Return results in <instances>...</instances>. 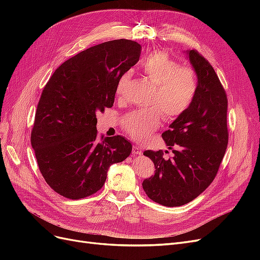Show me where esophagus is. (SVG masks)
Returning <instances> with one entry per match:
<instances>
[{
  "instance_id": "1",
  "label": "esophagus",
  "mask_w": 260,
  "mask_h": 260,
  "mask_svg": "<svg viewBox=\"0 0 260 260\" xmlns=\"http://www.w3.org/2000/svg\"><path fill=\"white\" fill-rule=\"evenodd\" d=\"M132 153H133V155H141L142 154V148H141V146L135 145L132 147Z\"/></svg>"
}]
</instances>
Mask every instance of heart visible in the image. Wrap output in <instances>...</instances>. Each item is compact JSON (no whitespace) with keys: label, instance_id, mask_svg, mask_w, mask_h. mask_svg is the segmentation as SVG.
Segmentation results:
<instances>
[{"label":"heart","instance_id":"b5f03b06","mask_svg":"<svg viewBox=\"0 0 260 260\" xmlns=\"http://www.w3.org/2000/svg\"><path fill=\"white\" fill-rule=\"evenodd\" d=\"M141 68L147 79L154 84L149 99L152 107L137 109L125 115L121 124L124 131L138 141H144L158 128L161 113L167 119L182 115L191 106L198 92V77L194 70L179 67L167 52L155 51L141 61ZM131 73L122 75L116 93L120 95L129 81Z\"/></svg>","mask_w":260,"mask_h":260}]
</instances>
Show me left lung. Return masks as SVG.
<instances>
[{"label":"left lung","mask_w":260,"mask_h":260,"mask_svg":"<svg viewBox=\"0 0 260 260\" xmlns=\"http://www.w3.org/2000/svg\"><path fill=\"white\" fill-rule=\"evenodd\" d=\"M186 54L198 76V92L191 106L161 135L174 156L165 158L162 151L143 153L156 169L143 181V190L152 201L168 207L184 205L206 190L217 175L229 139L228 99L221 82L199 52Z\"/></svg>","instance_id":"obj_1"}]
</instances>
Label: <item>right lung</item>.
Segmentation results:
<instances>
[{"instance_id":"add662e5","label":"right lung","mask_w":260,"mask_h":260,"mask_svg":"<svg viewBox=\"0 0 260 260\" xmlns=\"http://www.w3.org/2000/svg\"><path fill=\"white\" fill-rule=\"evenodd\" d=\"M140 55L135 41L101 43L62 62L44 86L31 145L46 183L64 198L96 193L111 165L130 155L132 145L124 137L98 141L96 113L113 106L118 82Z\"/></svg>"}]
</instances>
